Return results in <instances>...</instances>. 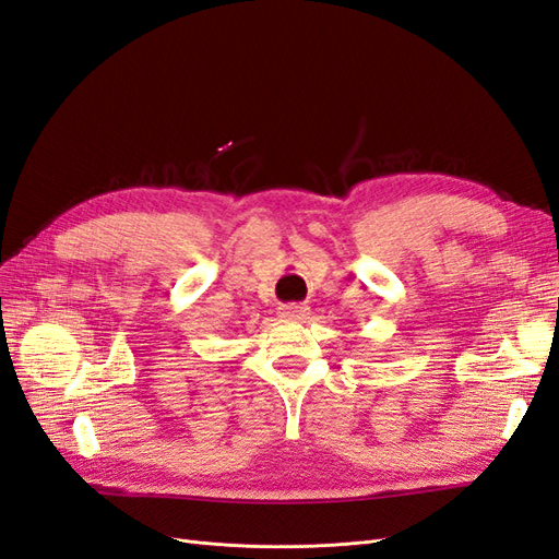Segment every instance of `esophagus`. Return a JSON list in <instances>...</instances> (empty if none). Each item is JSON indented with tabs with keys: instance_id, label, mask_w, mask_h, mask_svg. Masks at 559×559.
<instances>
[{
	"instance_id": "obj_1",
	"label": "esophagus",
	"mask_w": 559,
	"mask_h": 559,
	"mask_svg": "<svg viewBox=\"0 0 559 559\" xmlns=\"http://www.w3.org/2000/svg\"><path fill=\"white\" fill-rule=\"evenodd\" d=\"M308 312H310V308L306 306V302H289V306L280 308V314L286 319H302Z\"/></svg>"
}]
</instances>
